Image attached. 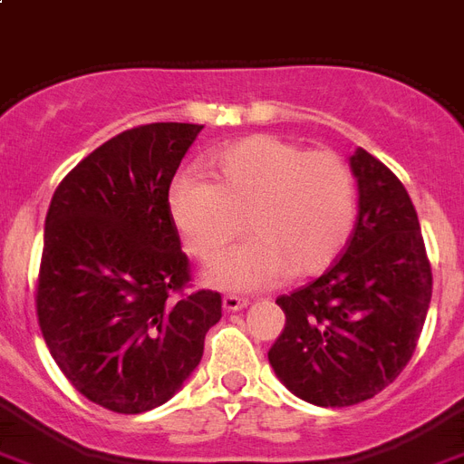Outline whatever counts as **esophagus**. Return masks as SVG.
Returning a JSON list of instances; mask_svg holds the SVG:
<instances>
[{
  "label": "esophagus",
  "mask_w": 464,
  "mask_h": 464,
  "mask_svg": "<svg viewBox=\"0 0 464 464\" xmlns=\"http://www.w3.org/2000/svg\"><path fill=\"white\" fill-rule=\"evenodd\" d=\"M245 306H250V299L238 297V295H226L224 297V309L226 311H240Z\"/></svg>",
  "instance_id": "esophagus-1"
}]
</instances>
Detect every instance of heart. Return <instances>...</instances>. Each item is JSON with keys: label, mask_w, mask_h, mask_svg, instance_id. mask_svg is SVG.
<instances>
[{"label": "heart", "mask_w": 464, "mask_h": 464, "mask_svg": "<svg viewBox=\"0 0 464 464\" xmlns=\"http://www.w3.org/2000/svg\"><path fill=\"white\" fill-rule=\"evenodd\" d=\"M208 179L184 174L169 212L186 247L212 262L246 230L253 238L209 266L224 290H255L285 274L328 266L356 221V179L333 150H306L278 136H247L205 160Z\"/></svg>", "instance_id": "obj_1"}]
</instances>
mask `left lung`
<instances>
[{"instance_id": "1", "label": "left lung", "mask_w": 464, "mask_h": 464, "mask_svg": "<svg viewBox=\"0 0 464 464\" xmlns=\"http://www.w3.org/2000/svg\"><path fill=\"white\" fill-rule=\"evenodd\" d=\"M352 238L321 278L276 299L285 328L268 349L292 394L323 408L353 406L394 382L431 299V264L408 190L363 148L352 155Z\"/></svg>"}]
</instances>
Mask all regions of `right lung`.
Instances as JSON below:
<instances>
[{"mask_svg": "<svg viewBox=\"0 0 464 464\" xmlns=\"http://www.w3.org/2000/svg\"><path fill=\"white\" fill-rule=\"evenodd\" d=\"M202 124L112 136L53 190L34 290L42 337L70 384L136 415L177 394L221 318V295L186 292L190 262L169 186Z\"/></svg>", "mask_w": 464, "mask_h": 464, "instance_id": "obj_1", "label": "right lung"}]
</instances>
